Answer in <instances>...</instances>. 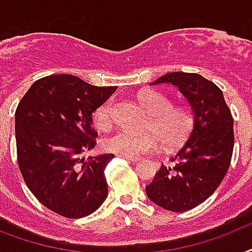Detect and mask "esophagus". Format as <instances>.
<instances>
[{"label": "esophagus", "mask_w": 252, "mask_h": 252, "mask_svg": "<svg viewBox=\"0 0 252 252\" xmlns=\"http://www.w3.org/2000/svg\"><path fill=\"white\" fill-rule=\"evenodd\" d=\"M119 157H122V156H119ZM124 159H126L128 162H132V163H136V162L140 161V158L138 157H122Z\"/></svg>", "instance_id": "1"}]
</instances>
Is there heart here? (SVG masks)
Masks as SVG:
<instances>
[{
	"label": "heart",
	"mask_w": 252,
	"mask_h": 252,
	"mask_svg": "<svg viewBox=\"0 0 252 252\" xmlns=\"http://www.w3.org/2000/svg\"><path fill=\"white\" fill-rule=\"evenodd\" d=\"M138 100L150 115L146 129L156 136L120 130L103 141L104 149L122 157H138L156 152L159 146L158 138L167 149L182 146L187 141L195 126V119L189 108L174 106L170 96L157 90L141 91ZM93 122L98 129H110L114 124V106L111 100L104 102L94 111Z\"/></svg>",
	"instance_id": "b5f03b06"
}]
</instances>
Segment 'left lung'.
Here are the masks:
<instances>
[{
  "mask_svg": "<svg viewBox=\"0 0 252 252\" xmlns=\"http://www.w3.org/2000/svg\"><path fill=\"white\" fill-rule=\"evenodd\" d=\"M178 86L191 104L195 126L183 148L162 165L145 187L153 203L171 212H186L217 189L230 166L234 148L233 116L221 89L196 73L172 72L152 85Z\"/></svg>",
  "mask_w": 252,
  "mask_h": 252,
  "instance_id": "left-lung-1",
  "label": "left lung"
}]
</instances>
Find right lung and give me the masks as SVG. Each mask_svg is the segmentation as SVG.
I'll return each instance as SVG.
<instances>
[{
	"instance_id": "add662e5",
	"label": "right lung",
	"mask_w": 252,
	"mask_h": 252,
	"mask_svg": "<svg viewBox=\"0 0 252 252\" xmlns=\"http://www.w3.org/2000/svg\"><path fill=\"white\" fill-rule=\"evenodd\" d=\"M118 87L93 86L76 76L33 82L15 111L17 161L33 196L66 219L95 212L108 195L104 170L114 154L82 157L96 145L93 112Z\"/></svg>"
}]
</instances>
